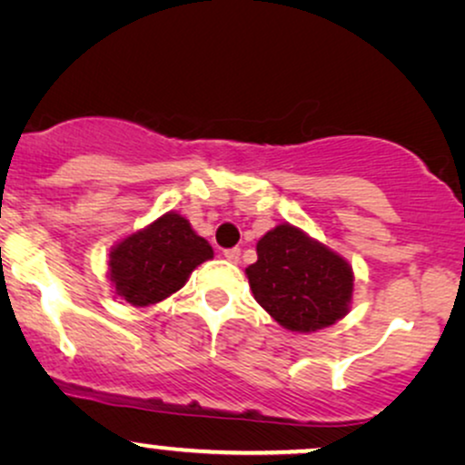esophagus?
<instances>
[{"label":"esophagus","instance_id":"34e87169","mask_svg":"<svg viewBox=\"0 0 465 465\" xmlns=\"http://www.w3.org/2000/svg\"><path fill=\"white\" fill-rule=\"evenodd\" d=\"M223 255H225V260L232 262V263L240 262V249H229V251L223 252Z\"/></svg>","mask_w":465,"mask_h":465}]
</instances>
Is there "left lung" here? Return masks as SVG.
I'll return each mask as SVG.
<instances>
[{"mask_svg": "<svg viewBox=\"0 0 465 465\" xmlns=\"http://www.w3.org/2000/svg\"><path fill=\"white\" fill-rule=\"evenodd\" d=\"M244 270L260 307L292 332H317L343 320L354 298V270L331 246L292 223L263 233Z\"/></svg>", "mask_w": 465, "mask_h": 465, "instance_id": "1", "label": "left lung"}]
</instances>
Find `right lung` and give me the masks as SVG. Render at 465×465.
<instances>
[{
	"mask_svg": "<svg viewBox=\"0 0 465 465\" xmlns=\"http://www.w3.org/2000/svg\"><path fill=\"white\" fill-rule=\"evenodd\" d=\"M214 251L186 216L169 210L111 246L107 279L115 298L133 307H152L186 285L193 270Z\"/></svg>",
	"mask_w": 465,
	"mask_h": 465,
	"instance_id": "obj_1",
	"label": "right lung"
}]
</instances>
